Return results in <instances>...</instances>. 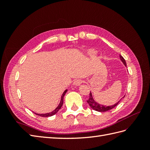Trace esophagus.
Here are the masks:
<instances>
[{"label":"esophagus","instance_id":"1","mask_svg":"<svg viewBox=\"0 0 150 150\" xmlns=\"http://www.w3.org/2000/svg\"><path fill=\"white\" fill-rule=\"evenodd\" d=\"M82 83V81L81 79H77V80H75L74 82H73V84L75 86H81Z\"/></svg>","mask_w":150,"mask_h":150}]
</instances>
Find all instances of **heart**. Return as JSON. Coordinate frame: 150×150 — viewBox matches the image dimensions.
<instances>
[{"label": "heart", "instance_id": "obj_1", "mask_svg": "<svg viewBox=\"0 0 150 150\" xmlns=\"http://www.w3.org/2000/svg\"><path fill=\"white\" fill-rule=\"evenodd\" d=\"M88 55H95L97 54V52H95V50H90L88 52Z\"/></svg>", "mask_w": 150, "mask_h": 150}]
</instances>
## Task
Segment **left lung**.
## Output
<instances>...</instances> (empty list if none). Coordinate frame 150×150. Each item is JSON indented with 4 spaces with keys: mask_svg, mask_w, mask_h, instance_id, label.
Segmentation results:
<instances>
[{
    "mask_svg": "<svg viewBox=\"0 0 150 150\" xmlns=\"http://www.w3.org/2000/svg\"><path fill=\"white\" fill-rule=\"evenodd\" d=\"M120 59L121 61H122V62L124 64V65L125 66H127L126 60H124V59L121 55H120ZM124 97H125V95H124V96L122 98H124ZM122 98H121V99H122ZM121 99H120L119 101H118L117 103L112 105V106H105V105L100 104L99 103H98L97 102L95 101L93 99V96H92L91 92L90 91V98H89V99L87 100V103H88L89 105H90V106L91 107V108H92V109H93V110L99 111V112H104V111H109L111 109H113V108L115 107L117 105L120 103V101L121 100Z\"/></svg>",
    "mask_w": 150,
    "mask_h": 150,
    "instance_id": "1",
    "label": "left lung"
}]
</instances>
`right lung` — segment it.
<instances>
[{"mask_svg": "<svg viewBox=\"0 0 150 150\" xmlns=\"http://www.w3.org/2000/svg\"><path fill=\"white\" fill-rule=\"evenodd\" d=\"M68 91V90H66L64 91V93H62V96H61V98H60V103L58 105V106H57L55 110H54L52 112H50V113H44V114H39V113H35V114L37 115H39L41 117H51V116H53L54 115L56 114L58 111H59V110L61 108L62 104H63V99H64V95L66 94V93Z\"/></svg>", "mask_w": 150, "mask_h": 150, "instance_id": "right-lung-1", "label": "right lung"}]
</instances>
